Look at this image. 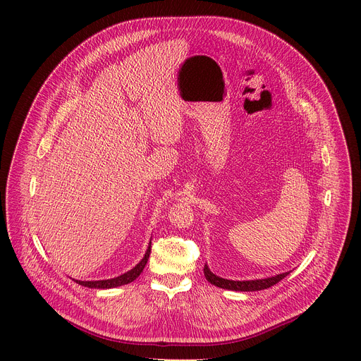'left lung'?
I'll return each instance as SVG.
<instances>
[{
	"instance_id": "8db88e82",
	"label": "left lung",
	"mask_w": 361,
	"mask_h": 361,
	"mask_svg": "<svg viewBox=\"0 0 361 361\" xmlns=\"http://www.w3.org/2000/svg\"><path fill=\"white\" fill-rule=\"evenodd\" d=\"M204 276L212 284L226 288V290H234V291H259V290H266L274 284H277L280 280L288 276V273H283L274 277L269 279H262V280H250V281H233V280H226L221 277H217L210 271L207 266H204Z\"/></svg>"
}]
</instances>
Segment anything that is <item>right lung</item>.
<instances>
[{"mask_svg":"<svg viewBox=\"0 0 361 361\" xmlns=\"http://www.w3.org/2000/svg\"><path fill=\"white\" fill-rule=\"evenodd\" d=\"M149 252H151V245L148 247L144 259L130 271H127L126 274L120 276V277H116V279H110V280H99V281H80V280H75L78 284L84 286V287H90V288H113V287H118V286H124V284H128L131 281H134L144 270L147 262H148V257H149Z\"/></svg>","mask_w":361,"mask_h":361,"instance_id":"obj_1","label":"right lung"}]
</instances>
